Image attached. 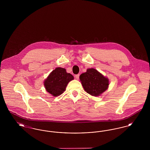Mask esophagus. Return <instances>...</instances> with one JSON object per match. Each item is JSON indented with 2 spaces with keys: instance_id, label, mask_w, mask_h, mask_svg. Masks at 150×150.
<instances>
[{
  "instance_id": "esophagus-1",
  "label": "esophagus",
  "mask_w": 150,
  "mask_h": 150,
  "mask_svg": "<svg viewBox=\"0 0 150 150\" xmlns=\"http://www.w3.org/2000/svg\"><path fill=\"white\" fill-rule=\"evenodd\" d=\"M75 78L77 80H78L79 79V74L75 75Z\"/></svg>"
}]
</instances>
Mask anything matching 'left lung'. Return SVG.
I'll use <instances>...</instances> for the list:
<instances>
[{
  "mask_svg": "<svg viewBox=\"0 0 150 150\" xmlns=\"http://www.w3.org/2000/svg\"><path fill=\"white\" fill-rule=\"evenodd\" d=\"M79 78L86 92L95 97L105 92L110 84L109 79L93 68L88 69Z\"/></svg>",
  "mask_w": 150,
  "mask_h": 150,
  "instance_id": "obj_1",
  "label": "left lung"
}]
</instances>
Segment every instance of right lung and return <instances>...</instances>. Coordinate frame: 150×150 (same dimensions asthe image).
Instances as JSON below:
<instances>
[{
	"mask_svg": "<svg viewBox=\"0 0 150 150\" xmlns=\"http://www.w3.org/2000/svg\"><path fill=\"white\" fill-rule=\"evenodd\" d=\"M74 79V76L67 73L65 69L57 67L45 79L44 86L47 92L57 97L64 93L68 83Z\"/></svg>",
	"mask_w": 150,
	"mask_h": 150,
	"instance_id": "add662e5",
	"label": "right lung"
}]
</instances>
